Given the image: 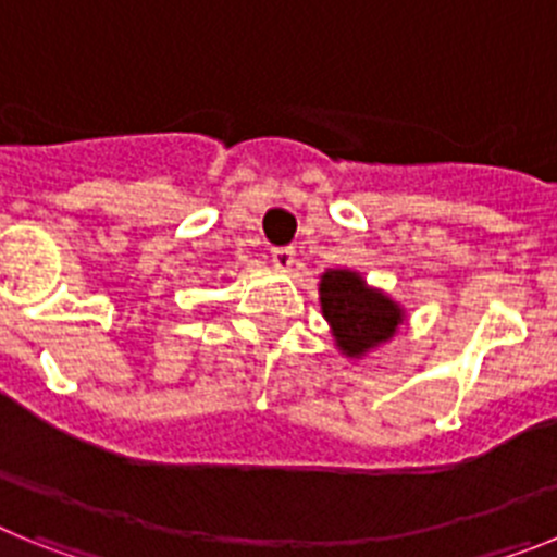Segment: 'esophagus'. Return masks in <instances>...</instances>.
<instances>
[{"mask_svg":"<svg viewBox=\"0 0 557 557\" xmlns=\"http://www.w3.org/2000/svg\"><path fill=\"white\" fill-rule=\"evenodd\" d=\"M270 256H273V264L278 270H289L295 264V248H293V245H278V248L270 250Z\"/></svg>","mask_w":557,"mask_h":557,"instance_id":"esophagus-1","label":"esophagus"}]
</instances>
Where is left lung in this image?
Instances as JSON below:
<instances>
[{"instance_id":"obj_1","label":"left lung","mask_w":557,"mask_h":557,"mask_svg":"<svg viewBox=\"0 0 557 557\" xmlns=\"http://www.w3.org/2000/svg\"><path fill=\"white\" fill-rule=\"evenodd\" d=\"M321 304L334 337L348 357L366 354L393 337L401 323V309L376 289H368L357 273L332 270L321 282Z\"/></svg>"}]
</instances>
